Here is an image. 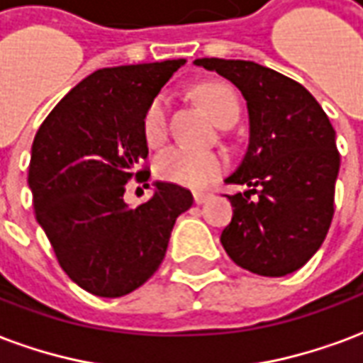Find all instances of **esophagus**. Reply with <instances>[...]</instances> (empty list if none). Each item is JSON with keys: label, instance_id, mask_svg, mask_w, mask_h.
<instances>
[{"label": "esophagus", "instance_id": "34e87169", "mask_svg": "<svg viewBox=\"0 0 363 363\" xmlns=\"http://www.w3.org/2000/svg\"><path fill=\"white\" fill-rule=\"evenodd\" d=\"M213 197V193L208 191H193V201L197 203V205H203L205 201H208Z\"/></svg>", "mask_w": 363, "mask_h": 363}]
</instances>
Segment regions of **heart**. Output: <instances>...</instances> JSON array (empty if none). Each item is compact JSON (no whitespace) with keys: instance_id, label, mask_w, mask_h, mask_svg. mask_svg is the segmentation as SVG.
I'll list each match as a JSON object with an SVG mask.
<instances>
[{"instance_id":"heart-1","label":"heart","mask_w":363,"mask_h":363,"mask_svg":"<svg viewBox=\"0 0 363 363\" xmlns=\"http://www.w3.org/2000/svg\"><path fill=\"white\" fill-rule=\"evenodd\" d=\"M201 104L207 108L216 123H228L238 120L240 104L236 92L228 84L208 83L197 91ZM168 116H170V100L160 92L156 94L145 110L143 118V131L145 139L150 145H160L168 135ZM226 168L224 156L213 150H195L189 147H170L158 155L155 162L156 176L164 182L184 185V187H205L218 178Z\"/></svg>"}]
</instances>
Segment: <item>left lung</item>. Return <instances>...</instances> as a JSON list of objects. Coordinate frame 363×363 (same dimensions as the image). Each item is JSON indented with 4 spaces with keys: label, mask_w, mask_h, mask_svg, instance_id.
I'll return each instance as SVG.
<instances>
[{
    "label": "left lung",
    "mask_w": 363,
    "mask_h": 363,
    "mask_svg": "<svg viewBox=\"0 0 363 363\" xmlns=\"http://www.w3.org/2000/svg\"><path fill=\"white\" fill-rule=\"evenodd\" d=\"M195 65L236 84L250 113L247 152L226 178L250 191L228 195L234 214L222 245L245 271L286 277L315 255L329 232L340 166L335 129L308 89L279 71L218 57Z\"/></svg>",
    "instance_id": "8db88e82"
}]
</instances>
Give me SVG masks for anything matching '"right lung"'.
Instances as JSON below:
<instances>
[{"mask_svg": "<svg viewBox=\"0 0 363 363\" xmlns=\"http://www.w3.org/2000/svg\"><path fill=\"white\" fill-rule=\"evenodd\" d=\"M185 60L94 71L57 102L34 137L28 185L36 220L75 284L120 298L145 284L166 255L189 189L156 182L137 208L123 201L131 178L147 182L143 118Z\"/></svg>", "mask_w": 363, "mask_h": 363, "instance_id": "obj_1", "label": "right lung"}]
</instances>
